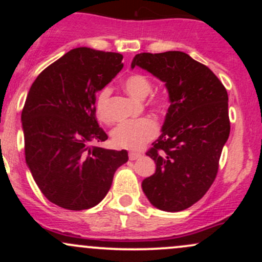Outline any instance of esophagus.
I'll list each match as a JSON object with an SVG mask.
<instances>
[{"mask_svg":"<svg viewBox=\"0 0 262 262\" xmlns=\"http://www.w3.org/2000/svg\"><path fill=\"white\" fill-rule=\"evenodd\" d=\"M141 156L140 152H135V151H130L129 152V160H137Z\"/></svg>","mask_w":262,"mask_h":262,"instance_id":"esophagus-1","label":"esophagus"}]
</instances>
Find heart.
<instances>
[{
    "mask_svg": "<svg viewBox=\"0 0 262 262\" xmlns=\"http://www.w3.org/2000/svg\"><path fill=\"white\" fill-rule=\"evenodd\" d=\"M123 87H124L127 93H129L132 97L137 98V100L146 98L152 90L151 81L141 74H134L128 76L124 80V82H123ZM110 95V87L102 89L97 95L96 114H97V117L101 121H107L106 106ZM155 103L156 106L160 108L164 106V102L161 100H158ZM158 124H156L154 119L144 117V118L121 123V124H118L113 129L111 137H112L113 144L117 148L138 150L141 146L145 145L148 141L154 139L156 135H158Z\"/></svg>",
    "mask_w": 262,
    "mask_h": 262,
    "instance_id": "1",
    "label": "heart"
}]
</instances>
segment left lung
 <instances>
[{
    "label": "left lung",
    "instance_id": "8db88e82",
    "mask_svg": "<svg viewBox=\"0 0 262 262\" xmlns=\"http://www.w3.org/2000/svg\"><path fill=\"white\" fill-rule=\"evenodd\" d=\"M135 66L162 81L170 101L161 135L146 152L155 173L141 188L156 208L180 212L200 201L217 176L230 133L227 90L206 65L182 52L137 54Z\"/></svg>",
    "mask_w": 262,
    "mask_h": 262
}]
</instances>
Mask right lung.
Instances as JSON below:
<instances>
[{
    "label": "right lung",
    "instance_id": "obj_1",
    "mask_svg": "<svg viewBox=\"0 0 262 262\" xmlns=\"http://www.w3.org/2000/svg\"><path fill=\"white\" fill-rule=\"evenodd\" d=\"M123 55L76 48L39 74L22 111L26 162L41 193L70 210L106 197L127 150L90 146L107 140L96 119V93L123 69Z\"/></svg>",
    "mask_w": 262,
    "mask_h": 262
}]
</instances>
